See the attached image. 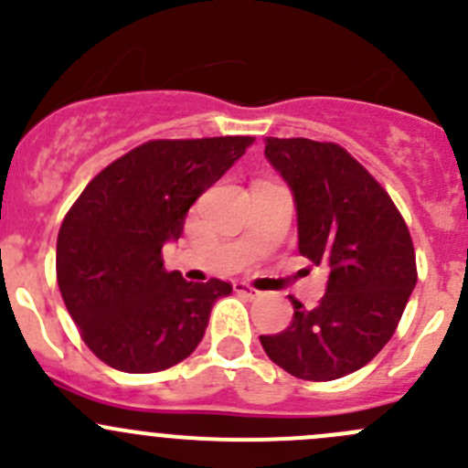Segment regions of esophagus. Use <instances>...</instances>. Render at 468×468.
Wrapping results in <instances>:
<instances>
[{"label": "esophagus", "instance_id": "1", "mask_svg": "<svg viewBox=\"0 0 468 468\" xmlns=\"http://www.w3.org/2000/svg\"><path fill=\"white\" fill-rule=\"evenodd\" d=\"M235 292L242 296H247V299H258V296H261V292L253 290V287L247 285V282H235Z\"/></svg>", "mask_w": 468, "mask_h": 468}]
</instances>
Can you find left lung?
I'll return each mask as SVG.
<instances>
[{
	"instance_id": "left-lung-1",
	"label": "left lung",
	"mask_w": 468,
	"mask_h": 468,
	"mask_svg": "<svg viewBox=\"0 0 468 468\" xmlns=\"http://www.w3.org/2000/svg\"><path fill=\"white\" fill-rule=\"evenodd\" d=\"M264 155L290 186L299 251L328 267L325 294L278 335H261L269 360L303 380H335L374 360L417 285L410 230L382 186L335 143L267 138Z\"/></svg>"
}]
</instances>
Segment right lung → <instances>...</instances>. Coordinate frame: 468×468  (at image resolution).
<instances>
[{
    "label": "right lung",
    "instance_id": "right-lung-1",
    "mask_svg": "<svg viewBox=\"0 0 468 468\" xmlns=\"http://www.w3.org/2000/svg\"><path fill=\"white\" fill-rule=\"evenodd\" d=\"M253 143L249 135L151 140L97 174L65 215L56 278L90 351L126 374L186 360L230 282H187L163 267L190 206Z\"/></svg>",
    "mask_w": 468,
    "mask_h": 468
}]
</instances>
